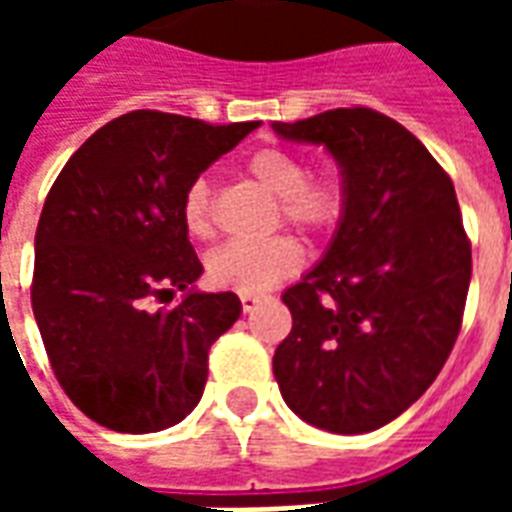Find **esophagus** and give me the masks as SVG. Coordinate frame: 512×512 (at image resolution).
Here are the masks:
<instances>
[{"instance_id": "obj_1", "label": "esophagus", "mask_w": 512, "mask_h": 512, "mask_svg": "<svg viewBox=\"0 0 512 512\" xmlns=\"http://www.w3.org/2000/svg\"><path fill=\"white\" fill-rule=\"evenodd\" d=\"M260 299L257 293H241V304H244V312H249L252 307H255V301Z\"/></svg>"}]
</instances>
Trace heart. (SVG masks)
I'll use <instances>...</instances> for the list:
<instances>
[{"instance_id":"1","label":"heart","mask_w":512,"mask_h":512,"mask_svg":"<svg viewBox=\"0 0 512 512\" xmlns=\"http://www.w3.org/2000/svg\"><path fill=\"white\" fill-rule=\"evenodd\" d=\"M246 172L279 197L282 219L304 233L329 230L343 211V194L332 178H307V167L288 150L268 147L249 158ZM180 219L191 238H208L213 233L211 186L197 178L183 191ZM301 266V246L293 238L268 241H230L205 257V277L219 288L238 293H263L290 277Z\"/></svg>"}]
</instances>
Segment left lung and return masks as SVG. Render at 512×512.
<instances>
[{
    "label": "left lung",
    "mask_w": 512,
    "mask_h": 512,
    "mask_svg": "<svg viewBox=\"0 0 512 512\" xmlns=\"http://www.w3.org/2000/svg\"><path fill=\"white\" fill-rule=\"evenodd\" d=\"M337 161L343 211L323 257L282 293L293 329L274 378L293 414L370 433L425 395L461 332L472 246L447 172L373 109L271 123Z\"/></svg>",
    "instance_id": "obj_1"
}]
</instances>
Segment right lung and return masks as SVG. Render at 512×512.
Wrapping results in <instances>:
<instances>
[{"label":"right lung","mask_w":512,"mask_h":512,"mask_svg":"<svg viewBox=\"0 0 512 512\" xmlns=\"http://www.w3.org/2000/svg\"><path fill=\"white\" fill-rule=\"evenodd\" d=\"M255 128L139 109L98 128L54 180L35 233L32 312L65 395L98 425L156 433L200 403L208 351L241 301L197 290L180 202ZM178 289L175 308L146 307Z\"/></svg>","instance_id":"right-lung-1"}]
</instances>
